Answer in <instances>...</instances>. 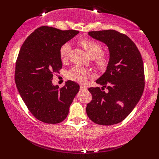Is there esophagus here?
<instances>
[{"mask_svg": "<svg viewBox=\"0 0 159 159\" xmlns=\"http://www.w3.org/2000/svg\"><path fill=\"white\" fill-rule=\"evenodd\" d=\"M80 90H87V87L84 84H82V85H80Z\"/></svg>", "mask_w": 159, "mask_h": 159, "instance_id": "obj_1", "label": "esophagus"}]
</instances>
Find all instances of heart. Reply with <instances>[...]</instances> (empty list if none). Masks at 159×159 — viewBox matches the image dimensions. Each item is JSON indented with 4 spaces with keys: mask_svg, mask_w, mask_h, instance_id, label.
I'll return each mask as SVG.
<instances>
[{
    "mask_svg": "<svg viewBox=\"0 0 159 159\" xmlns=\"http://www.w3.org/2000/svg\"><path fill=\"white\" fill-rule=\"evenodd\" d=\"M80 45L85 50L87 53L91 58H95L97 56L96 64L98 66L103 67L107 63V58L106 56L99 55L102 51V46L100 43L95 42L94 40L90 39H82L80 40ZM71 50V45L69 43H65L60 48V56L62 61H65L68 58L69 51ZM90 72L88 69L82 68L81 66H75L69 72V79L75 80V81L82 82L88 79Z\"/></svg>",
    "mask_w": 159,
    "mask_h": 159,
    "instance_id": "1",
    "label": "heart"
}]
</instances>
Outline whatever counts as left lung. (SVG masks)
<instances>
[{
  "label": "left lung",
  "instance_id": "1",
  "mask_svg": "<svg viewBox=\"0 0 159 159\" xmlns=\"http://www.w3.org/2000/svg\"><path fill=\"white\" fill-rule=\"evenodd\" d=\"M88 34L106 45L109 61L105 72L95 80L102 90L99 87L88 89L93 99L86 112L95 124L113 125L123 121L142 96L145 86L142 56L133 41L116 30L93 31ZM105 88L107 91H103Z\"/></svg>",
  "mask_w": 159,
  "mask_h": 159
}]
</instances>
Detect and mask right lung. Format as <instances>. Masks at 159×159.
Instances as JSON below:
<instances>
[{
	"instance_id": "add662e5",
	"label": "right lung",
	"mask_w": 159,
	"mask_h": 159,
	"mask_svg": "<svg viewBox=\"0 0 159 159\" xmlns=\"http://www.w3.org/2000/svg\"><path fill=\"white\" fill-rule=\"evenodd\" d=\"M79 32L43 26L26 39L19 51L15 69L17 90L31 114L43 122L64 121L79 92V84L71 80L61 88L52 83L53 74L62 68L61 47Z\"/></svg>"
}]
</instances>
